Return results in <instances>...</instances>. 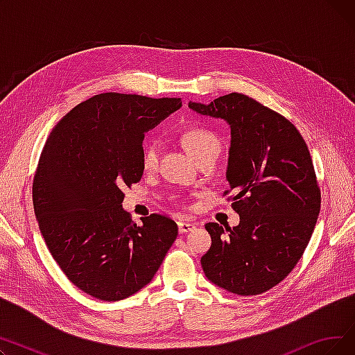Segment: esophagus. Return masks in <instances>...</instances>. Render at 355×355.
Listing matches in <instances>:
<instances>
[{
    "mask_svg": "<svg viewBox=\"0 0 355 355\" xmlns=\"http://www.w3.org/2000/svg\"><path fill=\"white\" fill-rule=\"evenodd\" d=\"M194 227H196L194 223H190V221H178V232H180L181 234H182V233L191 232Z\"/></svg>",
    "mask_w": 355,
    "mask_h": 355,
    "instance_id": "obj_1",
    "label": "esophagus"
}]
</instances>
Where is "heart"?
<instances>
[{"mask_svg": "<svg viewBox=\"0 0 355 355\" xmlns=\"http://www.w3.org/2000/svg\"><path fill=\"white\" fill-rule=\"evenodd\" d=\"M181 141L184 146L189 149L191 157L198 162L202 157H206L211 153L221 151V142L220 139L210 132L207 129L202 128H191L185 130L181 135ZM159 159V144L155 139H148L144 142L141 149V164L145 171H153L158 165Z\"/></svg>", "mask_w": 355, "mask_h": 355, "instance_id": "obj_1", "label": "heart"}]
</instances>
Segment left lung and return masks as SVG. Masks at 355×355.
<instances>
[{
	"label": "left lung",
	"instance_id": "left-lung-1",
	"mask_svg": "<svg viewBox=\"0 0 355 355\" xmlns=\"http://www.w3.org/2000/svg\"><path fill=\"white\" fill-rule=\"evenodd\" d=\"M189 107L230 126L225 194L234 193L232 207L240 216L233 229L206 225L211 248L201 257L204 275L240 296L263 293L296 266L320 214L308 146L293 123L241 93Z\"/></svg>",
	"mask_w": 355,
	"mask_h": 355
}]
</instances>
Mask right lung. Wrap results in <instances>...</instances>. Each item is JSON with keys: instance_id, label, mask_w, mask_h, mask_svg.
Instances as JSON below:
<instances>
[{"instance_id": "obj_1", "label": "right lung", "mask_w": 355, "mask_h": 355, "mask_svg": "<svg viewBox=\"0 0 355 355\" xmlns=\"http://www.w3.org/2000/svg\"><path fill=\"white\" fill-rule=\"evenodd\" d=\"M180 98L101 93L51 130L33 181V206L46 245L69 281L114 302L153 281L178 234L161 214L132 221L123 187L142 177L145 132L181 107Z\"/></svg>"}]
</instances>
